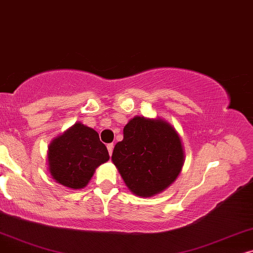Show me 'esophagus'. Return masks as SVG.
I'll use <instances>...</instances> for the list:
<instances>
[{
	"mask_svg": "<svg viewBox=\"0 0 253 253\" xmlns=\"http://www.w3.org/2000/svg\"><path fill=\"white\" fill-rule=\"evenodd\" d=\"M113 148H114V144H113V143H109V144H107V150H109L110 156H111V155H112V153H113Z\"/></svg>",
	"mask_w": 253,
	"mask_h": 253,
	"instance_id": "34e87169",
	"label": "esophagus"
}]
</instances>
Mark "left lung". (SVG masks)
I'll return each instance as SVG.
<instances>
[{
	"label": "left lung",
	"mask_w": 253,
	"mask_h": 253,
	"mask_svg": "<svg viewBox=\"0 0 253 253\" xmlns=\"http://www.w3.org/2000/svg\"><path fill=\"white\" fill-rule=\"evenodd\" d=\"M112 161L134 194L151 197L176 179L184 151L179 135L167 121L135 117L125 126Z\"/></svg>",
	"instance_id": "8db88e82"
}]
</instances>
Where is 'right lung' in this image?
Listing matches in <instances>:
<instances>
[{
	"label": "right lung",
	"mask_w": 253,
	"mask_h": 253,
	"mask_svg": "<svg viewBox=\"0 0 253 253\" xmlns=\"http://www.w3.org/2000/svg\"><path fill=\"white\" fill-rule=\"evenodd\" d=\"M109 158L98 133L77 123L50 143L49 172L63 186L82 188L91 179L96 168Z\"/></svg>",
	"instance_id": "1"
}]
</instances>
